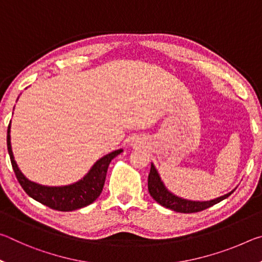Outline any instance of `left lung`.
Segmentation results:
<instances>
[{"instance_id": "1", "label": "left lung", "mask_w": 262, "mask_h": 262, "mask_svg": "<svg viewBox=\"0 0 262 262\" xmlns=\"http://www.w3.org/2000/svg\"><path fill=\"white\" fill-rule=\"evenodd\" d=\"M148 189L154 200L158 202L159 205L165 208H168V209L171 210H174L177 212H184V214H190V212H198V211L205 210L207 208L214 206L216 203L224 200V199L229 198L234 190L233 189L230 193L223 195V196L216 198L214 200H210V201L186 200V199L177 196V195L171 193L170 190L165 187V185L163 184L161 177L158 174V171L156 170V167H155L152 163H151V168H150V173L148 177Z\"/></svg>"}]
</instances>
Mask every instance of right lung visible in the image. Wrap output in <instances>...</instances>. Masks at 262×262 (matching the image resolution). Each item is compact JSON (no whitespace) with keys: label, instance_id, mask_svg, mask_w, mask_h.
Wrapping results in <instances>:
<instances>
[{"label":"right lung","instance_id":"right-lung-1","mask_svg":"<svg viewBox=\"0 0 262 262\" xmlns=\"http://www.w3.org/2000/svg\"><path fill=\"white\" fill-rule=\"evenodd\" d=\"M8 152L10 156L11 165L14 168L16 178L26 194L35 201L42 203L52 209L59 211H73L91 205L99 196L103 190L106 173L111 161L122 152V149L105 155L98 159L90 171L77 183L67 186H43L29 180L21 173L14 158L10 142V123L8 126L7 134Z\"/></svg>","mask_w":262,"mask_h":262}]
</instances>
